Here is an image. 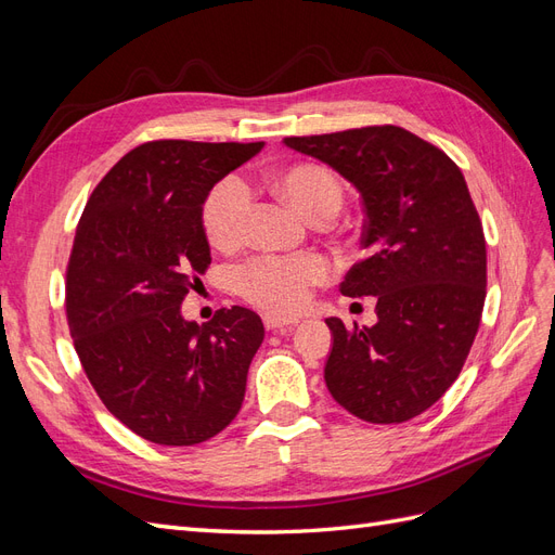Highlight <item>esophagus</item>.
<instances>
[{"label": "esophagus", "instance_id": "34e87169", "mask_svg": "<svg viewBox=\"0 0 555 555\" xmlns=\"http://www.w3.org/2000/svg\"><path fill=\"white\" fill-rule=\"evenodd\" d=\"M298 324V319H292V317H278V314H263V326L268 331H280V328H287V326H294Z\"/></svg>", "mask_w": 555, "mask_h": 555}]
</instances>
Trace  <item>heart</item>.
Instances as JSON below:
<instances>
[{
	"label": "heart",
	"instance_id": "heart-1",
	"mask_svg": "<svg viewBox=\"0 0 555 555\" xmlns=\"http://www.w3.org/2000/svg\"><path fill=\"white\" fill-rule=\"evenodd\" d=\"M273 188L310 222H324L343 204V182L328 166L298 162L271 176ZM249 192L236 176H227L208 192L201 220L208 241L229 249L238 245L245 233ZM331 275L328 261L306 251L296 257L259 255L231 268V289L247 304L273 314H292L306 308L310 294Z\"/></svg>",
	"mask_w": 555,
	"mask_h": 555
}]
</instances>
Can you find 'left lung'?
<instances>
[{
    "label": "left lung",
    "instance_id": "8db88e82",
    "mask_svg": "<svg viewBox=\"0 0 555 555\" xmlns=\"http://www.w3.org/2000/svg\"><path fill=\"white\" fill-rule=\"evenodd\" d=\"M284 143L328 164L363 198L365 257L340 292L375 296L377 324L326 319L328 391L363 422H410L456 382L481 322L486 241L465 178L440 147L393 125Z\"/></svg>",
    "mask_w": 555,
    "mask_h": 555
}]
</instances>
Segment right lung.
<instances>
[{"label": "right lung", "instance_id": "obj_1", "mask_svg": "<svg viewBox=\"0 0 555 555\" xmlns=\"http://www.w3.org/2000/svg\"><path fill=\"white\" fill-rule=\"evenodd\" d=\"M263 143L150 141L96 184L66 263V324L106 410L166 447L215 438L236 418L263 340L257 312L206 324L180 306L210 263L204 201Z\"/></svg>", "mask_w": 555, "mask_h": 555}]
</instances>
